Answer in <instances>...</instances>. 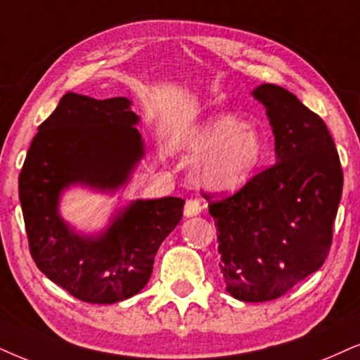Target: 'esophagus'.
<instances>
[{
  "label": "esophagus",
  "instance_id": "esophagus-1",
  "mask_svg": "<svg viewBox=\"0 0 360 360\" xmlns=\"http://www.w3.org/2000/svg\"><path fill=\"white\" fill-rule=\"evenodd\" d=\"M201 202H199V199L195 198H191L186 201V206H184V216L186 217H193V216H198L199 212H201Z\"/></svg>",
  "mask_w": 360,
  "mask_h": 360
}]
</instances>
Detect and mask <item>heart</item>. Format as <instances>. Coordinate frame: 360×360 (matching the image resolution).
<instances>
[{
    "label": "heart",
    "instance_id": "1",
    "mask_svg": "<svg viewBox=\"0 0 360 360\" xmlns=\"http://www.w3.org/2000/svg\"><path fill=\"white\" fill-rule=\"evenodd\" d=\"M174 146L191 154H204L195 176L204 188L231 193L248 183L261 165L262 139L256 127L238 116L219 115L176 136Z\"/></svg>",
    "mask_w": 360,
    "mask_h": 360
}]
</instances>
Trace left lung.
I'll list each match as a JSON object with an SVG mask.
<instances>
[{"instance_id":"obj_1","label":"left lung","mask_w":360,"mask_h":360,"mask_svg":"<svg viewBox=\"0 0 360 360\" xmlns=\"http://www.w3.org/2000/svg\"><path fill=\"white\" fill-rule=\"evenodd\" d=\"M252 94L267 109L276 165L233 195H202L216 221L227 292L266 302L321 269L329 256L344 176L334 139L316 112L281 86L261 84Z\"/></svg>"}]
</instances>
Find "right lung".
I'll use <instances>...</instances> for the list:
<instances>
[{"mask_svg":"<svg viewBox=\"0 0 360 360\" xmlns=\"http://www.w3.org/2000/svg\"><path fill=\"white\" fill-rule=\"evenodd\" d=\"M127 98L68 93L38 127L20 172V201L38 269L83 302L115 304L148 284L154 256L183 217L181 198L138 199L99 236H79L58 202L71 184L115 191L144 156Z\"/></svg>","mask_w":360,"mask_h":360,"instance_id":"right-lung-1","label":"right lung"}]
</instances>
